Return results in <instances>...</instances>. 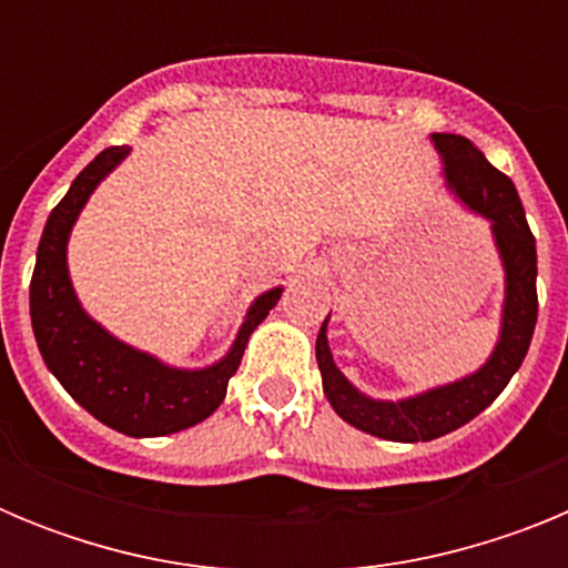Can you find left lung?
I'll return each mask as SVG.
<instances>
[{
	"mask_svg": "<svg viewBox=\"0 0 568 568\" xmlns=\"http://www.w3.org/2000/svg\"><path fill=\"white\" fill-rule=\"evenodd\" d=\"M433 144L444 162L446 187L455 199L466 204L471 213L484 215L491 224V239L504 264V310H500L498 344L480 369L453 381V384L433 386L426 393L409 395L400 400L369 398L346 381L335 366L327 344V321L321 324L315 341L321 384L335 413L353 424L355 429L398 444H418L435 440L458 426L469 424L491 400L504 393L511 375L518 373L531 344L535 321H538V250L535 235L526 224L524 204L509 175L491 168L469 139L455 133H433Z\"/></svg>",
	"mask_w": 568,
	"mask_h": 568,
	"instance_id": "left-lung-1",
	"label": "left lung"
}]
</instances>
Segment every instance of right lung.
I'll use <instances>...</instances> for the list:
<instances>
[{"label":"right lung","instance_id":"1","mask_svg":"<svg viewBox=\"0 0 568 568\" xmlns=\"http://www.w3.org/2000/svg\"><path fill=\"white\" fill-rule=\"evenodd\" d=\"M130 148H108L73 179L68 195L53 207L37 250L30 278V324L39 353L70 398L97 420L130 435L159 438L202 424L227 395V381L241 364L250 335L278 304L284 290L273 287L250 304L244 324L224 358L202 369H179L110 335L79 304L68 273V241L90 193L124 162Z\"/></svg>","mask_w":568,"mask_h":568}]
</instances>
